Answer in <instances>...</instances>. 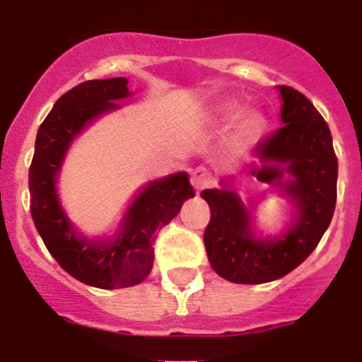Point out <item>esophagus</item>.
<instances>
[{"mask_svg": "<svg viewBox=\"0 0 362 362\" xmlns=\"http://www.w3.org/2000/svg\"><path fill=\"white\" fill-rule=\"evenodd\" d=\"M190 181L196 187V190H203V188H206L212 183V174H210L206 166H197V168L190 172Z\"/></svg>", "mask_w": 362, "mask_h": 362, "instance_id": "obj_1", "label": "esophagus"}]
</instances>
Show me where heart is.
<instances>
[{
    "mask_svg": "<svg viewBox=\"0 0 362 362\" xmlns=\"http://www.w3.org/2000/svg\"><path fill=\"white\" fill-rule=\"evenodd\" d=\"M223 112L225 114H232L235 110V105L232 101L228 103H223ZM259 130H261V121L255 116L254 112H238L233 116L232 123H230L228 130V145L230 148L235 150V152H245V150L250 148L252 143L255 141V137L259 136Z\"/></svg>",
    "mask_w": 362,
    "mask_h": 362,
    "instance_id": "1",
    "label": "heart"
}]
</instances>
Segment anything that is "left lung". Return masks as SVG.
Segmentation results:
<instances>
[{"instance_id":"obj_1","label":"left lung","mask_w":362,"mask_h":362,"mask_svg":"<svg viewBox=\"0 0 362 362\" xmlns=\"http://www.w3.org/2000/svg\"><path fill=\"white\" fill-rule=\"evenodd\" d=\"M279 92L283 127L257 146V175L288 165L293 181L284 190L297 206L296 225L279 239L259 241L250 232V214L235 192H201L210 206L203 235L206 255L214 270L232 283L261 284L286 276L315 250L335 210L337 156L330 129L305 94L286 85Z\"/></svg>"}]
</instances>
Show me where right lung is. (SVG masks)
Returning a JSON list of instances; mask_svg holds the SVG:
<instances>
[{"mask_svg":"<svg viewBox=\"0 0 362 362\" xmlns=\"http://www.w3.org/2000/svg\"><path fill=\"white\" fill-rule=\"evenodd\" d=\"M127 85V78L92 79L65 92L37 130L28 168L30 214L47 250L66 274L107 290L134 286L148 277L156 232L177 216L185 201L194 197L188 174L179 172L153 181L136 197L123 228L110 243L88 241L74 232L56 194L63 156L74 136L94 117L119 107L117 99L130 94Z\"/></svg>","mask_w":362,"mask_h":362,"instance_id":"1","label":"right lung"}]
</instances>
